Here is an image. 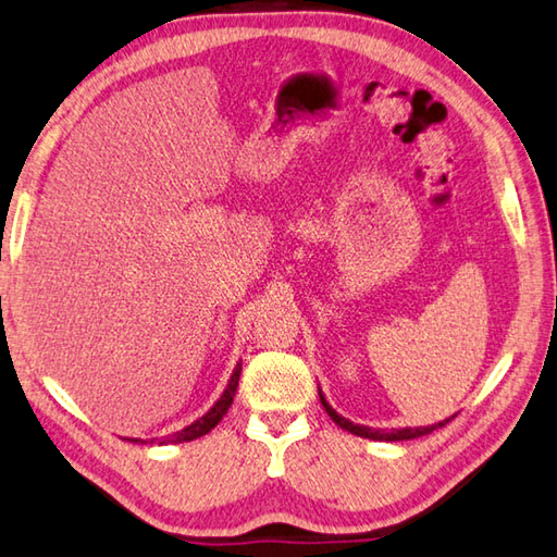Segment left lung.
I'll return each instance as SVG.
<instances>
[{
    "label": "left lung",
    "instance_id": "obj_1",
    "mask_svg": "<svg viewBox=\"0 0 557 557\" xmlns=\"http://www.w3.org/2000/svg\"><path fill=\"white\" fill-rule=\"evenodd\" d=\"M319 398H321V406L325 408V412H329L331 416V420L337 424V428H343V430H347V432H352V434H357V437H364V440H374V442H406V440H416V437H424V434H430V432H434L437 428H444L446 422H449L451 418H446V420H442V422H437V424H428V428H400V430H374V428H367V424H355V422H350L347 418H343L341 412L337 410H333V406L329 400H325V396H323V391L319 388Z\"/></svg>",
    "mask_w": 557,
    "mask_h": 557
}]
</instances>
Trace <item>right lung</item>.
Returning a JSON list of instances; mask_svg holds the SVG:
<instances>
[{
    "instance_id": "add662e5",
    "label": "right lung",
    "mask_w": 557,
    "mask_h": 557,
    "mask_svg": "<svg viewBox=\"0 0 557 557\" xmlns=\"http://www.w3.org/2000/svg\"><path fill=\"white\" fill-rule=\"evenodd\" d=\"M238 376H242V362H236L234 367V374L232 379H228V384L224 388V394L220 396V400L214 403V406L205 412L202 418H198L195 422H190L188 428H183L178 432L173 434H166V437H154V440H135V437H123L127 442L133 444H181V442H193L202 437V434H207L210 430H214L216 424H220V420L226 416V410L232 408L234 403V396H236V388H238Z\"/></svg>"
}]
</instances>
